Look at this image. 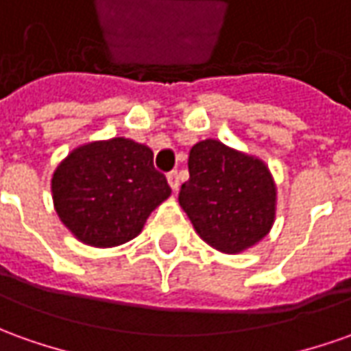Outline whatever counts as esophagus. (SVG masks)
I'll list each match as a JSON object with an SVG mask.
<instances>
[{"mask_svg":"<svg viewBox=\"0 0 351 351\" xmlns=\"http://www.w3.org/2000/svg\"><path fill=\"white\" fill-rule=\"evenodd\" d=\"M168 183H170L171 191L180 189V173L178 171H170L168 173Z\"/></svg>","mask_w":351,"mask_h":351,"instance_id":"1","label":"esophagus"}]
</instances>
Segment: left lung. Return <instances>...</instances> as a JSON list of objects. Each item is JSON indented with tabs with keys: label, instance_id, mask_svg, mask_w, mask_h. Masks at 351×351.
<instances>
[{
	"label": "left lung",
	"instance_id": "obj_1",
	"mask_svg": "<svg viewBox=\"0 0 351 351\" xmlns=\"http://www.w3.org/2000/svg\"><path fill=\"white\" fill-rule=\"evenodd\" d=\"M275 181L260 158L216 139L191 149L180 206L216 250L239 254L260 243L275 221Z\"/></svg>",
	"mask_w": 351,
	"mask_h": 351
}]
</instances>
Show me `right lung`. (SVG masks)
<instances>
[{"instance_id": "obj_1", "label": "right lung", "mask_w": 351, "mask_h": 351, "mask_svg": "<svg viewBox=\"0 0 351 351\" xmlns=\"http://www.w3.org/2000/svg\"><path fill=\"white\" fill-rule=\"evenodd\" d=\"M51 193L72 235L89 246L110 248L139 235L171 189L147 145L114 137L70 152L53 173Z\"/></svg>"}]
</instances>
